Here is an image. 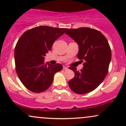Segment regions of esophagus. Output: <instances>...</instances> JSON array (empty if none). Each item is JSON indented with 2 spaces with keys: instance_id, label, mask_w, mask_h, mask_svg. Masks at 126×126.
I'll return each instance as SVG.
<instances>
[{
  "instance_id": "1",
  "label": "esophagus",
  "mask_w": 126,
  "mask_h": 126,
  "mask_svg": "<svg viewBox=\"0 0 126 126\" xmlns=\"http://www.w3.org/2000/svg\"><path fill=\"white\" fill-rule=\"evenodd\" d=\"M68 69V67H66V66H63V69H64V70H66V69Z\"/></svg>"
}]
</instances>
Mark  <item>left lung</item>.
<instances>
[{"label":"left lung","mask_w":126,"mask_h":126,"mask_svg":"<svg viewBox=\"0 0 126 126\" xmlns=\"http://www.w3.org/2000/svg\"><path fill=\"white\" fill-rule=\"evenodd\" d=\"M65 34L78 44L77 57L83 62L80 72L76 67H69L75 72V77L68 84L75 93H89L96 89L107 75L111 59L110 46L105 36L95 29H69Z\"/></svg>","instance_id":"left-lung-1"}]
</instances>
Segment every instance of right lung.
I'll return each instance as SVG.
<instances>
[{
  "label": "right lung",
  "instance_id": "obj_1",
  "mask_svg": "<svg viewBox=\"0 0 126 126\" xmlns=\"http://www.w3.org/2000/svg\"><path fill=\"white\" fill-rule=\"evenodd\" d=\"M67 30L39 26L26 31L18 40L15 48L16 72L28 90L35 93L46 91L51 86L54 75L62 70L60 63H46L44 56Z\"/></svg>",
  "mask_w": 126,
  "mask_h": 126
}]
</instances>
